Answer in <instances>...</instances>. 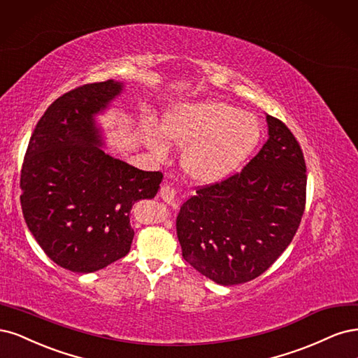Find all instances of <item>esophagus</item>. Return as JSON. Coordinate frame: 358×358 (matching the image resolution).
Instances as JSON below:
<instances>
[{"label":"esophagus","mask_w":358,"mask_h":358,"mask_svg":"<svg viewBox=\"0 0 358 358\" xmlns=\"http://www.w3.org/2000/svg\"><path fill=\"white\" fill-rule=\"evenodd\" d=\"M160 194V199H162L164 202H166L168 205L174 206V208H177L178 206V199H177V192L172 189L171 186H168V184H165V186H162V189H160L159 192Z\"/></svg>","instance_id":"1"}]
</instances>
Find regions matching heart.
Listing matches in <instances>:
<instances>
[{
  "instance_id": "obj_1",
  "label": "heart",
  "mask_w": 358,
  "mask_h": 358,
  "mask_svg": "<svg viewBox=\"0 0 358 358\" xmlns=\"http://www.w3.org/2000/svg\"><path fill=\"white\" fill-rule=\"evenodd\" d=\"M145 141L159 157L168 156L166 140L184 148L181 168L192 181L220 182L241 169L262 138L259 119L220 99H199L168 110L162 132L145 126Z\"/></svg>"
}]
</instances>
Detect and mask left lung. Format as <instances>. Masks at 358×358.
<instances>
[{
  "label": "left lung",
  "instance_id": "obj_1",
  "mask_svg": "<svg viewBox=\"0 0 358 358\" xmlns=\"http://www.w3.org/2000/svg\"><path fill=\"white\" fill-rule=\"evenodd\" d=\"M268 141L238 174L196 190L181 205L182 257L220 285L257 278L278 259L301 224L306 166L287 126L266 114Z\"/></svg>",
  "mask_w": 358,
  "mask_h": 358
}]
</instances>
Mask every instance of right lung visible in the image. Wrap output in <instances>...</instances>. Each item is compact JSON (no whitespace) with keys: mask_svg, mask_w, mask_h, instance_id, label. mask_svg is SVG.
Masks as SVG:
<instances>
[{"mask_svg":"<svg viewBox=\"0 0 358 358\" xmlns=\"http://www.w3.org/2000/svg\"><path fill=\"white\" fill-rule=\"evenodd\" d=\"M123 90L107 80L68 92L45 110L28 144L22 213L45 255L71 272H95L128 255L132 206L153 199L164 178L106 152L98 116Z\"/></svg>","mask_w":358,"mask_h":358,"instance_id":"add662e5","label":"right lung"}]
</instances>
